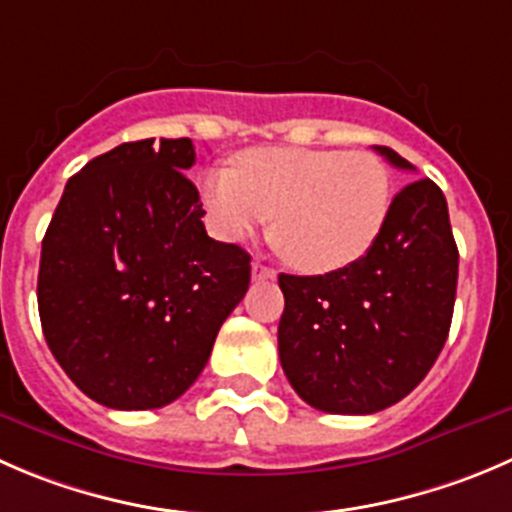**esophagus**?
I'll use <instances>...</instances> for the list:
<instances>
[{"instance_id": "obj_1", "label": "esophagus", "mask_w": 512, "mask_h": 512, "mask_svg": "<svg viewBox=\"0 0 512 512\" xmlns=\"http://www.w3.org/2000/svg\"><path fill=\"white\" fill-rule=\"evenodd\" d=\"M252 280L260 282V280H275V270L262 262H252Z\"/></svg>"}]
</instances>
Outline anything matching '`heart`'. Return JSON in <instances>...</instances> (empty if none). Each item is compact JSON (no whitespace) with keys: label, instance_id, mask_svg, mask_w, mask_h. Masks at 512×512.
<instances>
[{"label":"heart","instance_id":"heart-1","mask_svg":"<svg viewBox=\"0 0 512 512\" xmlns=\"http://www.w3.org/2000/svg\"><path fill=\"white\" fill-rule=\"evenodd\" d=\"M212 232L242 242L272 217L270 240L307 275L357 265L388 225L393 187L388 167L370 152L257 147L235 170L215 167L200 180Z\"/></svg>","mask_w":512,"mask_h":512}]
</instances>
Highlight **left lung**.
<instances>
[{
	"mask_svg": "<svg viewBox=\"0 0 512 512\" xmlns=\"http://www.w3.org/2000/svg\"><path fill=\"white\" fill-rule=\"evenodd\" d=\"M398 170L415 167L375 147ZM458 245L433 180L405 185L370 255L330 275H280L277 347L287 380L312 408L370 415L413 393L448 340Z\"/></svg>",
	"mask_w": 512,
	"mask_h": 512,
	"instance_id": "left-lung-1",
	"label": "left lung"
}]
</instances>
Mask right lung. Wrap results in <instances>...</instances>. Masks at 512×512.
<instances>
[{
    "mask_svg": "<svg viewBox=\"0 0 512 512\" xmlns=\"http://www.w3.org/2000/svg\"><path fill=\"white\" fill-rule=\"evenodd\" d=\"M192 165L190 137L124 142L69 177L42 240L44 340L107 408L180 398L250 287V255L205 232Z\"/></svg>",
    "mask_w": 512,
    "mask_h": 512,
    "instance_id": "add662e5",
    "label": "right lung"
}]
</instances>
